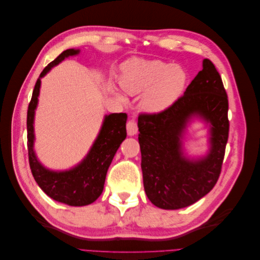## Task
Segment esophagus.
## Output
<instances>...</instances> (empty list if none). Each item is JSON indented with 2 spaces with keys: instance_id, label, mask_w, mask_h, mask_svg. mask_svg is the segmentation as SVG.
<instances>
[{
  "instance_id": "1",
  "label": "esophagus",
  "mask_w": 260,
  "mask_h": 260,
  "mask_svg": "<svg viewBox=\"0 0 260 260\" xmlns=\"http://www.w3.org/2000/svg\"><path fill=\"white\" fill-rule=\"evenodd\" d=\"M127 132L129 136H135L138 133V124L133 119L127 122Z\"/></svg>"
}]
</instances>
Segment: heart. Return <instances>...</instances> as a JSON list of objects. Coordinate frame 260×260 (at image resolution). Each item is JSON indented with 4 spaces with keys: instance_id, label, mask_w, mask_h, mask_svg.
Masks as SVG:
<instances>
[{
    "instance_id": "b5f03b06",
    "label": "heart",
    "mask_w": 260,
    "mask_h": 260,
    "mask_svg": "<svg viewBox=\"0 0 260 260\" xmlns=\"http://www.w3.org/2000/svg\"><path fill=\"white\" fill-rule=\"evenodd\" d=\"M187 75L183 68L158 59L136 58L121 68L120 83L129 93L145 91L143 104L152 112H161L182 95Z\"/></svg>"
}]
</instances>
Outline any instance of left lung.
<instances>
[{"mask_svg": "<svg viewBox=\"0 0 260 260\" xmlns=\"http://www.w3.org/2000/svg\"><path fill=\"white\" fill-rule=\"evenodd\" d=\"M228 109L221 77L205 58L203 69L176 103L159 113L139 115L144 190L155 206L187 207L212 190L221 172L229 138ZM195 115L212 125L209 154L193 161L184 156L180 139L186 123Z\"/></svg>", "mask_w": 260, "mask_h": 260, "instance_id": "1", "label": "left lung"}]
</instances>
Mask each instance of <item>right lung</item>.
<instances>
[{
    "label": "right lung",
    "instance_id": "add662e5",
    "mask_svg": "<svg viewBox=\"0 0 260 260\" xmlns=\"http://www.w3.org/2000/svg\"><path fill=\"white\" fill-rule=\"evenodd\" d=\"M79 52V50L74 49L66 50L42 70L36 82L27 112L28 157L32 176L46 195L69 206H85L99 199L103 192L109 165L117 149L127 137V114H111L105 116L103 125L89 154L75 168L66 171H52L43 167L37 159L34 151V119L38 96L40 93L41 78L61 60L68 56L77 55Z\"/></svg>",
    "mask_w": 260,
    "mask_h": 260
}]
</instances>
